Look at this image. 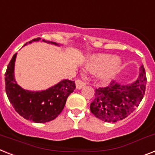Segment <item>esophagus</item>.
<instances>
[{
    "label": "esophagus",
    "mask_w": 155,
    "mask_h": 155,
    "mask_svg": "<svg viewBox=\"0 0 155 155\" xmlns=\"http://www.w3.org/2000/svg\"><path fill=\"white\" fill-rule=\"evenodd\" d=\"M75 85H76V88H77L78 90H80V89L83 88V87L86 85V84H85L84 82L81 81V80H77V81L75 82Z\"/></svg>",
    "instance_id": "esophagus-1"
}]
</instances>
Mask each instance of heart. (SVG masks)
Listing matches in <instances>:
<instances>
[{
  "label": "heart",
  "instance_id": "b5f03b06",
  "mask_svg": "<svg viewBox=\"0 0 155 155\" xmlns=\"http://www.w3.org/2000/svg\"><path fill=\"white\" fill-rule=\"evenodd\" d=\"M121 60L118 58H112L108 54H96L87 60L85 69L95 72L96 77L101 81L110 80L119 71L121 67Z\"/></svg>",
  "mask_w": 155,
  "mask_h": 155
}]
</instances>
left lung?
<instances>
[{"label": "left lung", "mask_w": 155, "mask_h": 155, "mask_svg": "<svg viewBox=\"0 0 155 155\" xmlns=\"http://www.w3.org/2000/svg\"><path fill=\"white\" fill-rule=\"evenodd\" d=\"M146 84L145 69L141 65L139 78L132 84L112 81L107 87L95 89L91 111L96 118L107 123L125 119L139 107L145 94Z\"/></svg>", "instance_id": "1"}]
</instances>
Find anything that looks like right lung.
I'll use <instances>...</instances> for the list:
<instances>
[{
    "label": "right lung",
    "instance_id": "right-lung-1",
    "mask_svg": "<svg viewBox=\"0 0 155 155\" xmlns=\"http://www.w3.org/2000/svg\"><path fill=\"white\" fill-rule=\"evenodd\" d=\"M39 41L41 38L33 39L28 43ZM42 41L60 46L57 43L45 40ZM16 58V53L12 56L5 75L6 94L15 110L25 119L36 123H47L55 119L64 107L69 95L75 90V82L63 80L46 90L37 91L25 90L18 85L15 80Z\"/></svg>",
    "mask_w": 155,
    "mask_h": 155
}]
</instances>
